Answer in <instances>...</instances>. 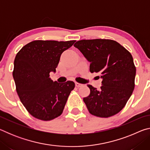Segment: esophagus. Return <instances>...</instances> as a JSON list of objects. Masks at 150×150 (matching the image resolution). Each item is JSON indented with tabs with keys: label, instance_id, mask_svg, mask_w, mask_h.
Listing matches in <instances>:
<instances>
[{
	"label": "esophagus",
	"instance_id": "obj_1",
	"mask_svg": "<svg viewBox=\"0 0 150 150\" xmlns=\"http://www.w3.org/2000/svg\"><path fill=\"white\" fill-rule=\"evenodd\" d=\"M83 85L82 84H81V83H77V82H75V86L77 87H81V86H82Z\"/></svg>",
	"mask_w": 150,
	"mask_h": 150
}]
</instances>
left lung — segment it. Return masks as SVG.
Masks as SVG:
<instances>
[{"label": "left lung", "mask_w": 150, "mask_h": 150, "mask_svg": "<svg viewBox=\"0 0 150 150\" xmlns=\"http://www.w3.org/2000/svg\"><path fill=\"white\" fill-rule=\"evenodd\" d=\"M74 46L90 62V71L97 73L102 86L97 90L88 85L90 95L83 98L89 112L100 118L118 113L130 98L135 87L136 67L128 50L112 40L77 41Z\"/></svg>", "instance_id": "1"}]
</instances>
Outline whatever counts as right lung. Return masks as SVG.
I'll return each mask as SVG.
<instances>
[{"label": "right lung", "instance_id": "right-lung-1", "mask_svg": "<svg viewBox=\"0 0 150 150\" xmlns=\"http://www.w3.org/2000/svg\"><path fill=\"white\" fill-rule=\"evenodd\" d=\"M75 42L35 40L16 54L12 73L16 92L24 107L35 118L48 121L62 114L75 83L53 81L50 73L55 72L61 55Z\"/></svg>", "mask_w": 150, "mask_h": 150}]
</instances>
